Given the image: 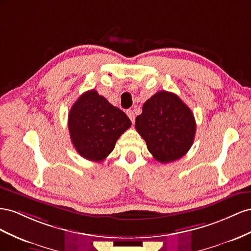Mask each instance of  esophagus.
Returning <instances> with one entry per match:
<instances>
[{
    "label": "esophagus",
    "mask_w": 251,
    "mask_h": 251,
    "mask_svg": "<svg viewBox=\"0 0 251 251\" xmlns=\"http://www.w3.org/2000/svg\"><path fill=\"white\" fill-rule=\"evenodd\" d=\"M126 113H127L128 118L130 119V121L132 122V123H134V120H135V114H134V111H133L132 109H128Z\"/></svg>",
    "instance_id": "34e87169"
}]
</instances>
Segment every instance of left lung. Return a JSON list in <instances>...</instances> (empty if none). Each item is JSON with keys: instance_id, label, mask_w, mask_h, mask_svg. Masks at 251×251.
Instances as JSON below:
<instances>
[{"instance_id": "obj_1", "label": "left lung", "mask_w": 251, "mask_h": 251, "mask_svg": "<svg viewBox=\"0 0 251 251\" xmlns=\"http://www.w3.org/2000/svg\"><path fill=\"white\" fill-rule=\"evenodd\" d=\"M196 120L189 107L176 94L162 90L143 105L135 129L149 152L160 163L176 161L187 153L196 135Z\"/></svg>"}]
</instances>
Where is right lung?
<instances>
[{
	"label": "right lung",
	"mask_w": 251,
	"mask_h": 251,
	"mask_svg": "<svg viewBox=\"0 0 251 251\" xmlns=\"http://www.w3.org/2000/svg\"><path fill=\"white\" fill-rule=\"evenodd\" d=\"M130 126L131 122L125 112L95 89L84 92L68 114L71 142L78 154L89 161L105 160L121 134Z\"/></svg>",
	"instance_id": "1"
}]
</instances>
